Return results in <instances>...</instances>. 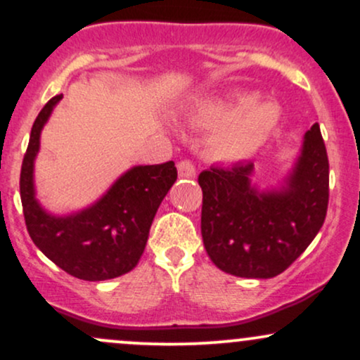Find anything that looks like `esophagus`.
Returning <instances> with one entry per match:
<instances>
[{"label": "esophagus", "instance_id": "34e87169", "mask_svg": "<svg viewBox=\"0 0 360 360\" xmlns=\"http://www.w3.org/2000/svg\"><path fill=\"white\" fill-rule=\"evenodd\" d=\"M177 174H179V177H184V179H191V177L196 176V167L189 160H181V162H177Z\"/></svg>", "mask_w": 360, "mask_h": 360}]
</instances>
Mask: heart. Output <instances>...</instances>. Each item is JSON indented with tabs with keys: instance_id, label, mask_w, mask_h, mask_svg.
Instances as JSON below:
<instances>
[{
	"instance_id": "b5f03b06",
	"label": "heart",
	"mask_w": 360,
	"mask_h": 360,
	"mask_svg": "<svg viewBox=\"0 0 360 360\" xmlns=\"http://www.w3.org/2000/svg\"><path fill=\"white\" fill-rule=\"evenodd\" d=\"M189 125L213 130L208 152L221 162H238L254 155L278 128L281 106L243 93L230 98H205L188 111Z\"/></svg>"
}]
</instances>
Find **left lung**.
I'll return each instance as SVG.
<instances>
[{
  "mask_svg": "<svg viewBox=\"0 0 360 360\" xmlns=\"http://www.w3.org/2000/svg\"><path fill=\"white\" fill-rule=\"evenodd\" d=\"M252 162L201 172V235L218 269L238 278L269 279L307 250L325 221L328 157L318 123L304 134L283 184L260 191L252 184Z\"/></svg>",
  "mask_w": 360,
  "mask_h": 360,
  "instance_id": "obj_1",
  "label": "left lung"
}]
</instances>
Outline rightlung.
Segmentation results:
<instances>
[{
	"label": "right lung",
	"mask_w": 360,
	"mask_h": 360,
	"mask_svg": "<svg viewBox=\"0 0 360 360\" xmlns=\"http://www.w3.org/2000/svg\"><path fill=\"white\" fill-rule=\"evenodd\" d=\"M62 94L37 117L20 174V196L32 240L45 257L82 281H106L134 269L142 257L157 208L177 179L172 160L123 172L98 201L71 214H52L35 198L34 167L40 134Z\"/></svg>",
	"instance_id": "1"
}]
</instances>
